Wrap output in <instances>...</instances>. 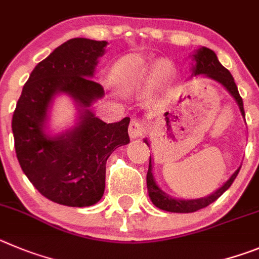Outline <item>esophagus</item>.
<instances>
[{
  "instance_id": "obj_1",
  "label": "esophagus",
  "mask_w": 259,
  "mask_h": 259,
  "mask_svg": "<svg viewBox=\"0 0 259 259\" xmlns=\"http://www.w3.org/2000/svg\"><path fill=\"white\" fill-rule=\"evenodd\" d=\"M144 125L142 121L137 120V118H133L129 124V135L132 138H139L144 134Z\"/></svg>"
}]
</instances>
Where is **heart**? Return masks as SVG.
Instances as JSON below:
<instances>
[{
  "label": "heart",
  "instance_id": "b5f03b06",
  "mask_svg": "<svg viewBox=\"0 0 259 259\" xmlns=\"http://www.w3.org/2000/svg\"><path fill=\"white\" fill-rule=\"evenodd\" d=\"M169 69V66L165 63H158L153 68H150L148 64L139 57H125L118 60L112 68V80L120 86H130L137 81L143 80L150 71L165 73Z\"/></svg>",
  "mask_w": 259,
  "mask_h": 259
}]
</instances>
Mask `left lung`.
<instances>
[{"mask_svg": "<svg viewBox=\"0 0 259 259\" xmlns=\"http://www.w3.org/2000/svg\"><path fill=\"white\" fill-rule=\"evenodd\" d=\"M193 60H195V67L192 68L193 76H197V74H205L206 77L222 83L226 89H227V92L235 98V101L237 102V106H239L240 108V112H241L243 117L245 118L243 99H241V97H240L237 86L234 81V77H232V74L230 73V71L226 69L225 67L221 64L218 58H217L215 53L208 48H201L196 51V54H193ZM144 142H146L147 146H148L147 139H144ZM239 171L240 169H237L234 173V176L228 179L222 187L218 188L215 192H213L211 195H209V196L201 197V199H193V200L173 199V197L166 195L161 188L156 185L155 179H153L152 164H151V156H150V165H148V171H147V190H148V193H150L151 201H152L153 204H155V206H157L158 209L166 210V211H171V213H192V211L200 210V209L208 206V205H210L211 202L215 201L218 197L222 196L223 192L227 191L228 188H230V186L234 183L235 178L237 177Z\"/></svg>", "mask_w": 259, "mask_h": 259, "instance_id": "8db88e82", "label": "left lung"}]
</instances>
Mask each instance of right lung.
<instances>
[{"label": "right lung", "mask_w": 259, "mask_h": 259, "mask_svg": "<svg viewBox=\"0 0 259 259\" xmlns=\"http://www.w3.org/2000/svg\"><path fill=\"white\" fill-rule=\"evenodd\" d=\"M106 41L72 38L39 62L23 88L13 115L15 152L20 167L42 196L67 206L97 204L106 187L109 155L130 142V118L106 124L88 107L104 95L92 78ZM71 95L84 109L72 131L50 139L43 127L54 97Z\"/></svg>", "instance_id": "add662e5"}]
</instances>
